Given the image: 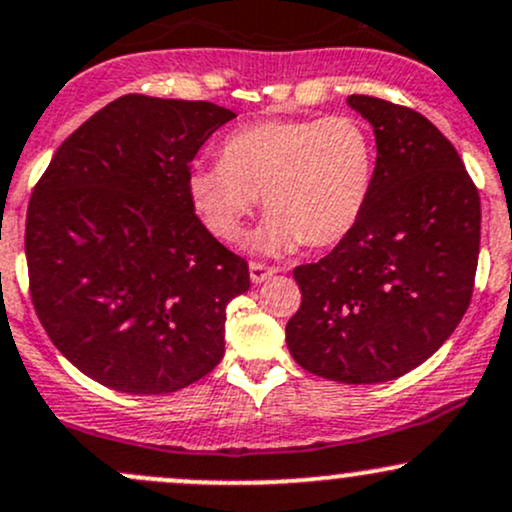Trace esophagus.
Listing matches in <instances>:
<instances>
[{
    "label": "esophagus",
    "instance_id": "obj_1",
    "mask_svg": "<svg viewBox=\"0 0 512 512\" xmlns=\"http://www.w3.org/2000/svg\"><path fill=\"white\" fill-rule=\"evenodd\" d=\"M274 272H277V269H274V267L260 265V262H250V282L252 284H262L267 277H272Z\"/></svg>",
    "mask_w": 512,
    "mask_h": 512
}]
</instances>
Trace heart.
Masks as SVG:
<instances>
[{
  "mask_svg": "<svg viewBox=\"0 0 512 512\" xmlns=\"http://www.w3.org/2000/svg\"><path fill=\"white\" fill-rule=\"evenodd\" d=\"M376 145L355 116L272 119L228 133L221 160L196 162L187 189L204 226L240 243L262 201L269 216L252 247L284 255L308 243L330 247L362 221L374 192Z\"/></svg>",
  "mask_w": 512,
  "mask_h": 512,
  "instance_id": "1",
  "label": "heart"
}]
</instances>
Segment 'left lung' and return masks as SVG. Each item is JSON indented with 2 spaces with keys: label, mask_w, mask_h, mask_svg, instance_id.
<instances>
[{
  "label": "left lung",
  "mask_w": 512,
  "mask_h": 512,
  "mask_svg": "<svg viewBox=\"0 0 512 512\" xmlns=\"http://www.w3.org/2000/svg\"><path fill=\"white\" fill-rule=\"evenodd\" d=\"M347 104L374 128V192L330 255L294 269L301 308L286 345L323 379L381 384L435 355L469 308L481 201L462 157L423 114L364 94Z\"/></svg>",
  "instance_id": "left-lung-1"
}]
</instances>
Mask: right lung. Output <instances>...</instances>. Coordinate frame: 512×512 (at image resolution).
Returning a JSON list of instances; mask_svg holds the SVG:
<instances>
[{"instance_id": "right-lung-1", "label": "right lung", "mask_w": 512, "mask_h": 512, "mask_svg": "<svg viewBox=\"0 0 512 512\" xmlns=\"http://www.w3.org/2000/svg\"><path fill=\"white\" fill-rule=\"evenodd\" d=\"M235 114L211 101L126 94L84 121L26 213L31 299L82 374L121 393H172L226 352V306L250 289L194 213L187 177Z\"/></svg>"}]
</instances>
